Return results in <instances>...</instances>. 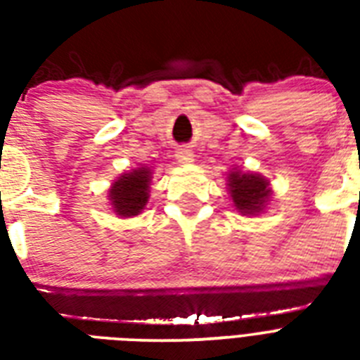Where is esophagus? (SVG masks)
<instances>
[{"label": "esophagus", "mask_w": 360, "mask_h": 360, "mask_svg": "<svg viewBox=\"0 0 360 360\" xmlns=\"http://www.w3.org/2000/svg\"><path fill=\"white\" fill-rule=\"evenodd\" d=\"M175 158H177V162L181 164H186V162H192V151L191 149H179L177 151V155H175Z\"/></svg>", "instance_id": "34e87169"}]
</instances>
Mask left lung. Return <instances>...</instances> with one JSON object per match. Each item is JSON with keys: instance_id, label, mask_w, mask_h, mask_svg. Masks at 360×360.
Here are the masks:
<instances>
[{"instance_id": "obj_1", "label": "left lung", "mask_w": 360, "mask_h": 360, "mask_svg": "<svg viewBox=\"0 0 360 360\" xmlns=\"http://www.w3.org/2000/svg\"><path fill=\"white\" fill-rule=\"evenodd\" d=\"M230 192L237 211L243 214L259 213L271 194L267 181L262 175L240 172L230 174Z\"/></svg>"}]
</instances>
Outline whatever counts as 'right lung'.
Returning a JSON list of instances; mask_svg holds the SVG:
<instances>
[{
    "label": "right lung",
    "mask_w": 360,
    "mask_h": 360,
    "mask_svg": "<svg viewBox=\"0 0 360 360\" xmlns=\"http://www.w3.org/2000/svg\"><path fill=\"white\" fill-rule=\"evenodd\" d=\"M149 168H138L130 174L121 175L110 188L112 207L121 217H134L146 207L149 188Z\"/></svg>",
    "instance_id": "obj_1"
}]
</instances>
